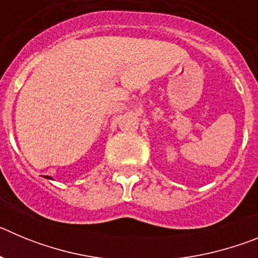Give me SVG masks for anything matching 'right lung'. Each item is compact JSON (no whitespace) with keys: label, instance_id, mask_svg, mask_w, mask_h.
<instances>
[{"label":"right lung","instance_id":"obj_1","mask_svg":"<svg viewBox=\"0 0 258 258\" xmlns=\"http://www.w3.org/2000/svg\"><path fill=\"white\" fill-rule=\"evenodd\" d=\"M46 178H50V177H47V175H46ZM50 179H51V178H50Z\"/></svg>","mask_w":258,"mask_h":258}]
</instances>
